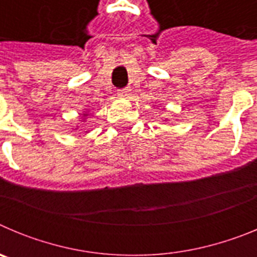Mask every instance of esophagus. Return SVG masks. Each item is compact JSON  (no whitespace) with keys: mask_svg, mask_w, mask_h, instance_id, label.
<instances>
[{"mask_svg":"<svg viewBox=\"0 0 257 257\" xmlns=\"http://www.w3.org/2000/svg\"><path fill=\"white\" fill-rule=\"evenodd\" d=\"M130 94H131V88L130 87L121 88V90H118V91H117L118 97H127Z\"/></svg>","mask_w":257,"mask_h":257,"instance_id":"esophagus-1","label":"esophagus"}]
</instances>
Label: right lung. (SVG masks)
Wrapping results in <instances>:
<instances>
[{
  "mask_svg": "<svg viewBox=\"0 0 257 257\" xmlns=\"http://www.w3.org/2000/svg\"><path fill=\"white\" fill-rule=\"evenodd\" d=\"M85 115H87V113H83V117H85Z\"/></svg>",
  "mask_w": 257,
  "mask_h": 257,
  "instance_id": "add662e5",
  "label": "right lung"
}]
</instances>
